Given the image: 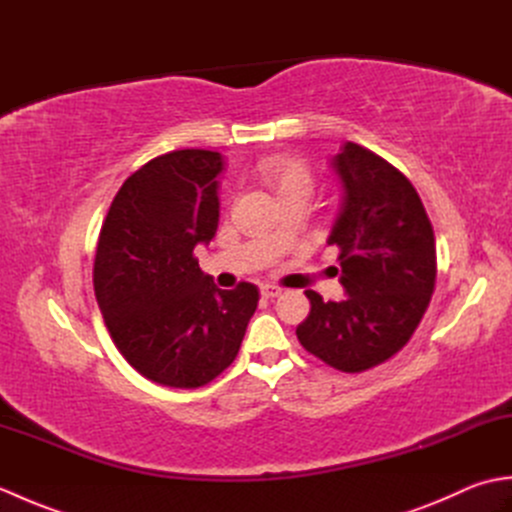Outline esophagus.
I'll return each mask as SVG.
<instances>
[{
    "instance_id": "esophagus-1",
    "label": "esophagus",
    "mask_w": 512,
    "mask_h": 512,
    "mask_svg": "<svg viewBox=\"0 0 512 512\" xmlns=\"http://www.w3.org/2000/svg\"><path fill=\"white\" fill-rule=\"evenodd\" d=\"M259 292H262L264 299H275L281 295V288L279 286H270V284H264L262 288H259Z\"/></svg>"
}]
</instances>
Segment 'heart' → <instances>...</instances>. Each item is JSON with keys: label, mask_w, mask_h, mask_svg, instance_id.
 Wrapping results in <instances>:
<instances>
[{"label": "heart", "mask_w": 512, "mask_h": 512, "mask_svg": "<svg viewBox=\"0 0 512 512\" xmlns=\"http://www.w3.org/2000/svg\"><path fill=\"white\" fill-rule=\"evenodd\" d=\"M259 173L264 180L273 187L281 198H290V195H303L310 198L314 189V176L310 167L301 158L292 156H277L268 158L259 165Z\"/></svg>", "instance_id": "b5f03b06"}]
</instances>
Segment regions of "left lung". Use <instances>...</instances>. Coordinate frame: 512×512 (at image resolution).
<instances>
[{
	"instance_id": "1",
	"label": "left lung",
	"mask_w": 512,
	"mask_h": 512,
	"mask_svg": "<svg viewBox=\"0 0 512 512\" xmlns=\"http://www.w3.org/2000/svg\"><path fill=\"white\" fill-rule=\"evenodd\" d=\"M332 167L343 204L328 246L339 248L343 301L308 290L310 314L297 339L325 365L365 372L400 352L416 332L436 288V237L405 173L356 143Z\"/></svg>"
}]
</instances>
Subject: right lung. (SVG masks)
<instances>
[{
	"instance_id": "obj_1",
	"label": "right lung",
	"mask_w": 512,
	"mask_h": 512,
	"mask_svg": "<svg viewBox=\"0 0 512 512\" xmlns=\"http://www.w3.org/2000/svg\"><path fill=\"white\" fill-rule=\"evenodd\" d=\"M217 151L178 149L132 173L107 211L94 295L118 352L165 387L195 389L235 361L257 310V286L220 290L193 248L220 222Z\"/></svg>"
}]
</instances>
